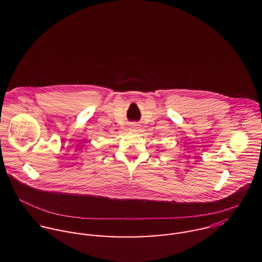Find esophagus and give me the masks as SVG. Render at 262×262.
<instances>
[{
  "label": "esophagus",
  "mask_w": 262,
  "mask_h": 262,
  "mask_svg": "<svg viewBox=\"0 0 262 262\" xmlns=\"http://www.w3.org/2000/svg\"><path fill=\"white\" fill-rule=\"evenodd\" d=\"M138 129H139V124H137V123H132V124H130V127L128 128L129 132H134V133L137 132Z\"/></svg>",
  "instance_id": "obj_1"
}]
</instances>
